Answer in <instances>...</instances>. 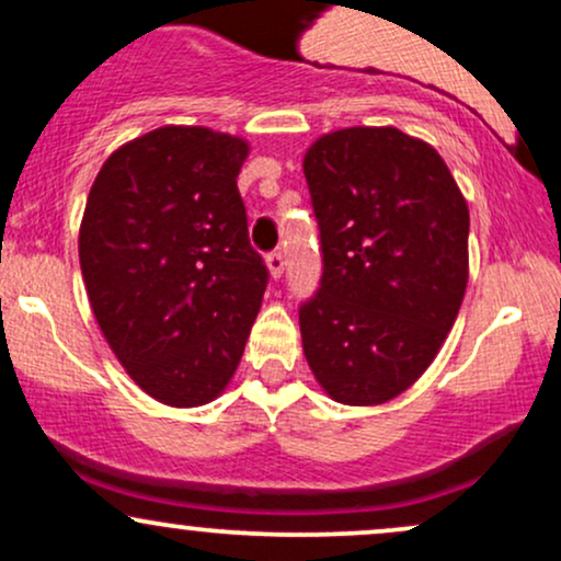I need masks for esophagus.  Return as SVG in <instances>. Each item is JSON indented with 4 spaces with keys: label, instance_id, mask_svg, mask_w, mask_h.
I'll return each mask as SVG.
<instances>
[{
    "label": "esophagus",
    "instance_id": "esophagus-1",
    "mask_svg": "<svg viewBox=\"0 0 561 561\" xmlns=\"http://www.w3.org/2000/svg\"><path fill=\"white\" fill-rule=\"evenodd\" d=\"M266 266H268V274H272L274 279H279V276L285 274V255H282L279 250H274V253L266 255Z\"/></svg>",
    "mask_w": 561,
    "mask_h": 561
}]
</instances>
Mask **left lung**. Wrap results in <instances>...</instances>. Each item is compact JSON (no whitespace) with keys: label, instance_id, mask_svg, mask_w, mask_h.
<instances>
[{"label":"left lung","instance_id":"obj_1","mask_svg":"<svg viewBox=\"0 0 561 561\" xmlns=\"http://www.w3.org/2000/svg\"><path fill=\"white\" fill-rule=\"evenodd\" d=\"M321 287L302 353L332 401L377 405L435 362L469 279V208L446 160L392 126L324 134L302 158Z\"/></svg>","mask_w":561,"mask_h":561}]
</instances>
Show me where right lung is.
<instances>
[{
    "label": "right lung",
    "mask_w": 561,
    "mask_h": 561,
    "mask_svg": "<svg viewBox=\"0 0 561 561\" xmlns=\"http://www.w3.org/2000/svg\"><path fill=\"white\" fill-rule=\"evenodd\" d=\"M250 145L160 126L96 173L79 231L96 324L128 377L173 409L210 403L240 364L268 282L237 176Z\"/></svg>",
    "instance_id": "add662e5"
}]
</instances>
